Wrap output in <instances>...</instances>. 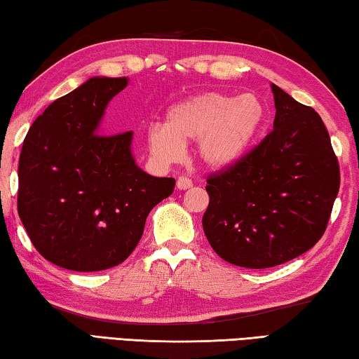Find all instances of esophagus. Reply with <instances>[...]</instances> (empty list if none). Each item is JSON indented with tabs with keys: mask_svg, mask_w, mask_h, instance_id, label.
<instances>
[{
	"mask_svg": "<svg viewBox=\"0 0 359 359\" xmlns=\"http://www.w3.org/2000/svg\"><path fill=\"white\" fill-rule=\"evenodd\" d=\"M176 187L181 191L184 189H189V187H192V181L187 178V176H180L178 181H176Z\"/></svg>",
	"mask_w": 359,
	"mask_h": 359,
	"instance_id": "1",
	"label": "esophagus"
}]
</instances>
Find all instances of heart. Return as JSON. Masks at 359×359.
<instances>
[{
    "label": "heart",
    "mask_w": 359,
    "mask_h": 359,
    "mask_svg": "<svg viewBox=\"0 0 359 359\" xmlns=\"http://www.w3.org/2000/svg\"><path fill=\"white\" fill-rule=\"evenodd\" d=\"M264 122L262 103L255 95L207 92L176 104L168 124H152L148 141L152 154L172 162L184 143L198 141V157L211 168L237 163L255 141Z\"/></svg>",
    "instance_id": "1"
}]
</instances>
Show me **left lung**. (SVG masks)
<instances>
[{
    "mask_svg": "<svg viewBox=\"0 0 359 359\" xmlns=\"http://www.w3.org/2000/svg\"><path fill=\"white\" fill-rule=\"evenodd\" d=\"M273 130L231 167L207 176L202 224L218 256L267 269L323 237L340 186L337 156L320 114L272 84Z\"/></svg>",
    "mask_w": 359,
    "mask_h": 359,
    "instance_id": "left-lung-1",
    "label": "left lung"
}]
</instances>
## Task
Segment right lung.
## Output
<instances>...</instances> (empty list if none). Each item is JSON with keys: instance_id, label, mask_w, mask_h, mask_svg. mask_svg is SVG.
Masks as SVG:
<instances>
[{"instance_id": "1", "label": "right lung", "mask_w": 359, "mask_h": 359, "mask_svg": "<svg viewBox=\"0 0 359 359\" xmlns=\"http://www.w3.org/2000/svg\"><path fill=\"white\" fill-rule=\"evenodd\" d=\"M127 78H90L57 98L23 140L17 210L41 256L98 272L137 248L149 211L172 196L173 178L137 167L132 132L102 135L100 121Z\"/></svg>"}]
</instances>
